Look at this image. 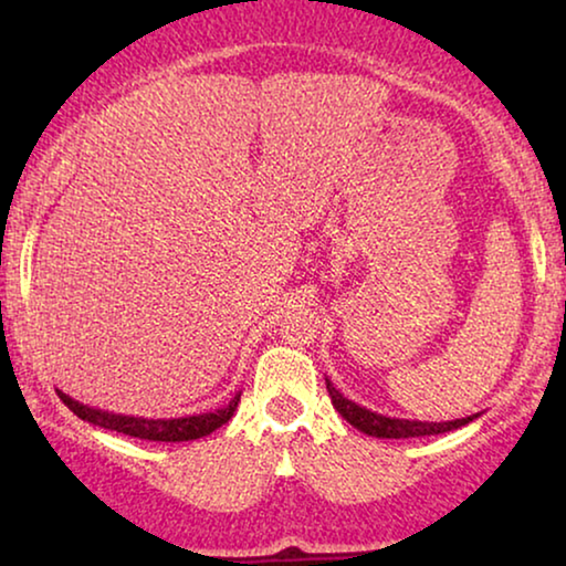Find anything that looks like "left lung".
<instances>
[{"label":"left lung","instance_id":"left-lung-1","mask_svg":"<svg viewBox=\"0 0 566 566\" xmlns=\"http://www.w3.org/2000/svg\"><path fill=\"white\" fill-rule=\"evenodd\" d=\"M327 381V391L332 397V405L339 415L345 417L347 422L353 424V428H358L360 432H366V436H374V438H422V436H440V432H451V430H459L463 424H469L471 420H476L479 415H469V417H461V420H448V422H422V420H399V417H386V415H378V412H370V409L355 405L353 399L343 397L335 389V384L329 381V378H324Z\"/></svg>","mask_w":566,"mask_h":566}]
</instances>
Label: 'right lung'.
Wrapping results in <instances>:
<instances>
[{
    "mask_svg": "<svg viewBox=\"0 0 566 566\" xmlns=\"http://www.w3.org/2000/svg\"><path fill=\"white\" fill-rule=\"evenodd\" d=\"M59 397L80 420L97 424V428L123 432V436L142 438V440H159V443H182V440H198L211 436L213 430H219L221 424L231 420V415L237 412L239 397L242 391L234 394V399L221 409L203 415H190V417H169V420H151V417H134V415H115L105 412V409L87 407L82 401H76L59 389Z\"/></svg>",
    "mask_w": 566,
    "mask_h": 566,
    "instance_id": "add662e5",
    "label": "right lung"
}]
</instances>
